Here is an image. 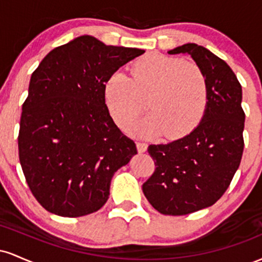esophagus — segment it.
Here are the masks:
<instances>
[{"label": "esophagus", "instance_id": "1", "mask_svg": "<svg viewBox=\"0 0 262 262\" xmlns=\"http://www.w3.org/2000/svg\"><path fill=\"white\" fill-rule=\"evenodd\" d=\"M137 146H138V151L139 152L146 151V149H148V144H146L145 141H138Z\"/></svg>", "mask_w": 262, "mask_h": 262}]
</instances>
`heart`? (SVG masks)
I'll list each match as a JSON object with an SVG mask.
<instances>
[{
  "label": "heart",
  "instance_id": "heart-1",
  "mask_svg": "<svg viewBox=\"0 0 262 262\" xmlns=\"http://www.w3.org/2000/svg\"><path fill=\"white\" fill-rule=\"evenodd\" d=\"M146 106L148 117L135 127L141 135L185 137L202 121L208 103L206 75L194 62L160 54L144 56L132 66V79L113 74L104 83V101L114 122L127 127Z\"/></svg>",
  "mask_w": 262,
  "mask_h": 262
}]
</instances>
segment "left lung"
I'll use <instances>...</instances> for the list:
<instances>
[{"mask_svg":"<svg viewBox=\"0 0 262 262\" xmlns=\"http://www.w3.org/2000/svg\"><path fill=\"white\" fill-rule=\"evenodd\" d=\"M188 54L208 82L202 122L188 135L167 144H151L155 171L143 183L146 200L167 215H185L213 206L235 175L244 151L243 91L230 66L194 43L169 54Z\"/></svg>","mask_w":262,"mask_h":262,"instance_id":"1","label":"left lung"}]
</instances>
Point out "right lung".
Listing matches in <instances>:
<instances>
[{
  "instance_id": "add662e5",
  "label": "right lung",
  "mask_w": 262,
  "mask_h": 262,
  "mask_svg": "<svg viewBox=\"0 0 262 262\" xmlns=\"http://www.w3.org/2000/svg\"><path fill=\"white\" fill-rule=\"evenodd\" d=\"M145 52L82 35L53 49L32 74L18 134L19 161L40 206L82 217L107 202L111 180L138 152L104 101V83Z\"/></svg>"
}]
</instances>
